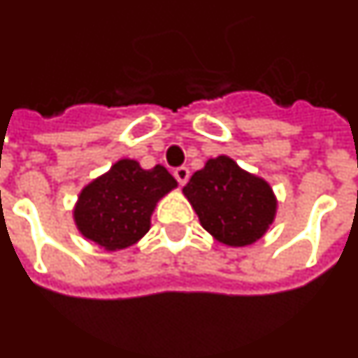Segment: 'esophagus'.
Instances as JSON below:
<instances>
[{
  "instance_id": "34e87169",
  "label": "esophagus",
  "mask_w": 358,
  "mask_h": 358,
  "mask_svg": "<svg viewBox=\"0 0 358 358\" xmlns=\"http://www.w3.org/2000/svg\"><path fill=\"white\" fill-rule=\"evenodd\" d=\"M174 178L178 180L180 185H185V182L189 180V169L187 167H178V169H174Z\"/></svg>"
}]
</instances>
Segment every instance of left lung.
Here are the masks:
<instances>
[{
	"label": "left lung",
	"mask_w": 358,
	"mask_h": 358,
	"mask_svg": "<svg viewBox=\"0 0 358 358\" xmlns=\"http://www.w3.org/2000/svg\"><path fill=\"white\" fill-rule=\"evenodd\" d=\"M182 193L203 229L229 248H245L262 238L278 207L266 180L242 169L225 155L209 158Z\"/></svg>",
	"instance_id": "1"
}]
</instances>
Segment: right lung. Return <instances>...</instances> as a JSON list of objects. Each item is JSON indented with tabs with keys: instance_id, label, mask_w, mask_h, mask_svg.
<instances>
[{
	"instance_id": "obj_1",
	"label": "right lung",
	"mask_w": 358,
	"mask_h": 358,
	"mask_svg": "<svg viewBox=\"0 0 358 358\" xmlns=\"http://www.w3.org/2000/svg\"><path fill=\"white\" fill-rule=\"evenodd\" d=\"M176 187L164 165L142 169L136 160L122 158L80 191L72 218L87 240L120 251L145 236L156 203Z\"/></svg>"
}]
</instances>
